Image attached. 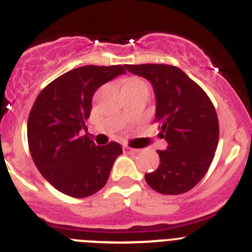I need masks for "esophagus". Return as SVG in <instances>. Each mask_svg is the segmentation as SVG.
I'll list each match as a JSON object with an SVG mask.
<instances>
[{
  "label": "esophagus",
  "mask_w": 252,
  "mask_h": 252,
  "mask_svg": "<svg viewBox=\"0 0 252 252\" xmlns=\"http://www.w3.org/2000/svg\"><path fill=\"white\" fill-rule=\"evenodd\" d=\"M123 151L126 152V153H131V154H134V153H138V152H139V149L130 148V147H128V146H123Z\"/></svg>",
  "instance_id": "esophagus-1"
}]
</instances>
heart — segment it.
<instances>
[{
  "mask_svg": "<svg viewBox=\"0 0 252 252\" xmlns=\"http://www.w3.org/2000/svg\"><path fill=\"white\" fill-rule=\"evenodd\" d=\"M129 88H143V89H148V84L140 78H129L124 81L123 89H129Z\"/></svg>",
  "mask_w": 252,
  "mask_h": 252,
  "instance_id": "heart-1",
  "label": "heart"
}]
</instances>
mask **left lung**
<instances>
[{"instance_id": "8db88e82", "label": "left lung", "mask_w": 252, "mask_h": 252, "mask_svg": "<svg viewBox=\"0 0 252 252\" xmlns=\"http://www.w3.org/2000/svg\"><path fill=\"white\" fill-rule=\"evenodd\" d=\"M126 69L151 81L154 122L168 143L165 151H158L159 167L146 173V182L162 194L185 193L202 180L215 157L220 129L214 104L180 67L142 64Z\"/></svg>"}]
</instances>
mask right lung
I'll return each instance as SVG.
<instances>
[{
    "label": "right lung",
    "instance_id": "obj_1",
    "mask_svg": "<svg viewBox=\"0 0 252 252\" xmlns=\"http://www.w3.org/2000/svg\"><path fill=\"white\" fill-rule=\"evenodd\" d=\"M122 74L126 65L76 67L50 83L33 103L27 121L31 157L45 180L67 196L84 198L98 192L123 153L118 143L96 146L80 135L94 93Z\"/></svg>",
    "mask_w": 252,
    "mask_h": 252
}]
</instances>
